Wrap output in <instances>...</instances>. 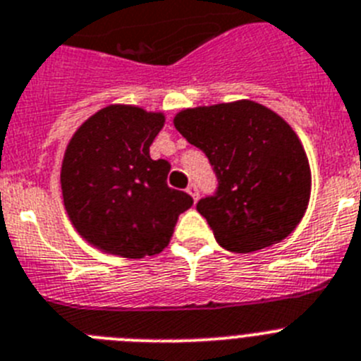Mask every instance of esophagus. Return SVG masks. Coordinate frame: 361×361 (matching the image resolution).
I'll return each instance as SVG.
<instances>
[{
  "label": "esophagus",
  "instance_id": "esophagus-1",
  "mask_svg": "<svg viewBox=\"0 0 361 361\" xmlns=\"http://www.w3.org/2000/svg\"><path fill=\"white\" fill-rule=\"evenodd\" d=\"M187 192H189L190 196H192L194 202L198 200V187H196V185H194V183H190L189 187H187Z\"/></svg>",
  "mask_w": 361,
  "mask_h": 361
}]
</instances>
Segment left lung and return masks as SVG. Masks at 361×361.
I'll list each match as a JSON object with an SVG mask.
<instances>
[{"label":"left lung","mask_w":361,"mask_h":361,"mask_svg":"<svg viewBox=\"0 0 361 361\" xmlns=\"http://www.w3.org/2000/svg\"><path fill=\"white\" fill-rule=\"evenodd\" d=\"M174 127L205 152L218 189L196 209L224 249L252 252L293 233L311 196V169L290 125L241 99L178 112Z\"/></svg>","instance_id":"8db88e82"}]
</instances>
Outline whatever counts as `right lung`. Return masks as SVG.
Wrapping results in <instances>:
<instances>
[{
  "label": "right lung",
  "mask_w": 361,
  "mask_h": 361,
  "mask_svg": "<svg viewBox=\"0 0 361 361\" xmlns=\"http://www.w3.org/2000/svg\"><path fill=\"white\" fill-rule=\"evenodd\" d=\"M165 116L133 105H109L78 128L61 163V192L72 225L103 252L143 258L161 252L178 216L192 205L171 189V163L149 147Z\"/></svg>",
  "instance_id": "1"
}]
</instances>
